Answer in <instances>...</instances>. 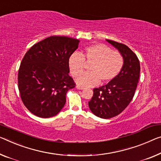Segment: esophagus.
Masks as SVG:
<instances>
[{
	"instance_id": "obj_1",
	"label": "esophagus",
	"mask_w": 161,
	"mask_h": 161,
	"mask_svg": "<svg viewBox=\"0 0 161 161\" xmlns=\"http://www.w3.org/2000/svg\"><path fill=\"white\" fill-rule=\"evenodd\" d=\"M76 88L79 89V90H83V89H84V88L83 87V86H79V85H78L77 86H76Z\"/></svg>"
}]
</instances>
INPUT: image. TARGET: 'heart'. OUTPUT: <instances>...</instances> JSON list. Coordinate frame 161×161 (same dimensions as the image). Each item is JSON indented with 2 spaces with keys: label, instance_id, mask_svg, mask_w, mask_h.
I'll return each mask as SVG.
<instances>
[{
  "label": "heart",
  "instance_id": "1",
  "mask_svg": "<svg viewBox=\"0 0 161 161\" xmlns=\"http://www.w3.org/2000/svg\"><path fill=\"white\" fill-rule=\"evenodd\" d=\"M85 61L93 64L89 68L90 73L81 74L76 83L81 86H93L101 80L108 83L120 73L124 65V58L117 50H112L104 44L96 43L86 46L82 53L75 52L68 59L70 73L76 77L83 72Z\"/></svg>",
  "mask_w": 161,
  "mask_h": 161
}]
</instances>
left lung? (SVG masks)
I'll list each match as a JSON object with an SVG mask.
<instances>
[{"label": "left lung", "mask_w": 161, "mask_h": 161, "mask_svg": "<svg viewBox=\"0 0 161 161\" xmlns=\"http://www.w3.org/2000/svg\"><path fill=\"white\" fill-rule=\"evenodd\" d=\"M117 48L124 58L120 73L106 85L93 88L88 106L93 114L110 119L122 113L130 104L139 81L140 66L137 55L125 44L106 39Z\"/></svg>", "instance_id": "obj_1"}]
</instances>
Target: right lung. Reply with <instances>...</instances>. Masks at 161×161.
Returning <instances> with one entry per match:
<instances>
[{
	"label": "right lung",
	"mask_w": 161,
	"mask_h": 161,
	"mask_svg": "<svg viewBox=\"0 0 161 161\" xmlns=\"http://www.w3.org/2000/svg\"><path fill=\"white\" fill-rule=\"evenodd\" d=\"M78 39L52 36L34 44L19 67L18 85L24 106L41 118L54 117L66 102V93L75 88L68 75V59Z\"/></svg>",
	"instance_id": "1"
}]
</instances>
